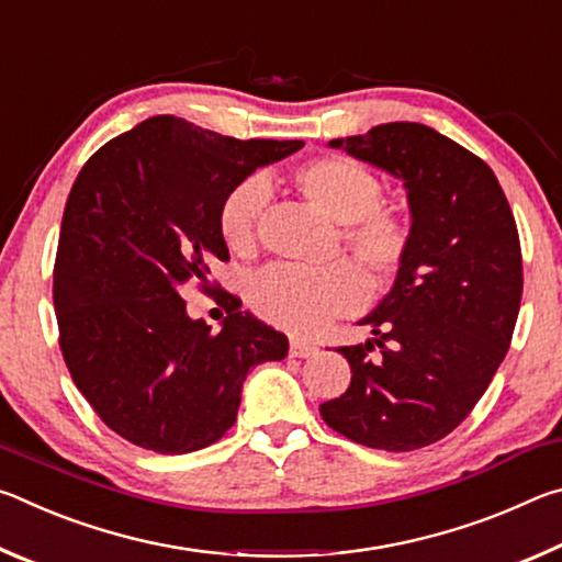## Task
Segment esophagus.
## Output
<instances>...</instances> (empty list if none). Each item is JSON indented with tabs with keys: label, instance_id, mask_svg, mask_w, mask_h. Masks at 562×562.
Here are the masks:
<instances>
[{
	"label": "esophagus",
	"instance_id": "esophagus-1",
	"mask_svg": "<svg viewBox=\"0 0 562 562\" xmlns=\"http://www.w3.org/2000/svg\"><path fill=\"white\" fill-rule=\"evenodd\" d=\"M317 351V347L315 345H310V341H304V339H290V357H300V359H304V357H312Z\"/></svg>",
	"mask_w": 562,
	"mask_h": 562
}]
</instances>
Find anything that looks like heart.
I'll use <instances>...</instances> for the list:
<instances>
[{
  "label": "heart",
  "mask_w": 562,
  "mask_h": 562,
  "mask_svg": "<svg viewBox=\"0 0 562 562\" xmlns=\"http://www.w3.org/2000/svg\"><path fill=\"white\" fill-rule=\"evenodd\" d=\"M294 188L339 223L341 247L374 290H384L404 270L412 252V223L396 207L382 203L384 188L374 170L347 156H317L290 173ZM270 188L252 176L235 183L217 205V233L235 255H250L258 247V227ZM364 284L349 265L325 270H302L274 265L255 278L250 304L270 325L310 335L331 317L355 312Z\"/></svg>",
  "instance_id": "heart-1"
}]
</instances>
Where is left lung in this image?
I'll list each match as a JSON object with an SVG mask.
<instances>
[{
    "instance_id": "1",
    "label": "left lung",
    "mask_w": 562,
    "mask_h": 562,
    "mask_svg": "<svg viewBox=\"0 0 562 562\" xmlns=\"http://www.w3.org/2000/svg\"><path fill=\"white\" fill-rule=\"evenodd\" d=\"M329 146L404 180L414 240L392 292L359 319L374 339L337 349L351 382L319 414L369 449H424L471 414L510 347L518 227L493 170L424 123H382Z\"/></svg>"
}]
</instances>
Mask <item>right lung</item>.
Segmentation results:
<instances>
[{
    "mask_svg": "<svg viewBox=\"0 0 562 562\" xmlns=\"http://www.w3.org/2000/svg\"><path fill=\"white\" fill-rule=\"evenodd\" d=\"M302 140H237L186 119L154 116L93 154L64 207L54 265L59 345L74 384L101 422L156 453L223 439L245 376L288 357V337L240 312L221 331L190 319L180 292L207 290L225 260L217 205L260 166Z\"/></svg>",
    "mask_w": 562,
    "mask_h": 562,
    "instance_id": "obj_1",
    "label": "right lung"
}]
</instances>
